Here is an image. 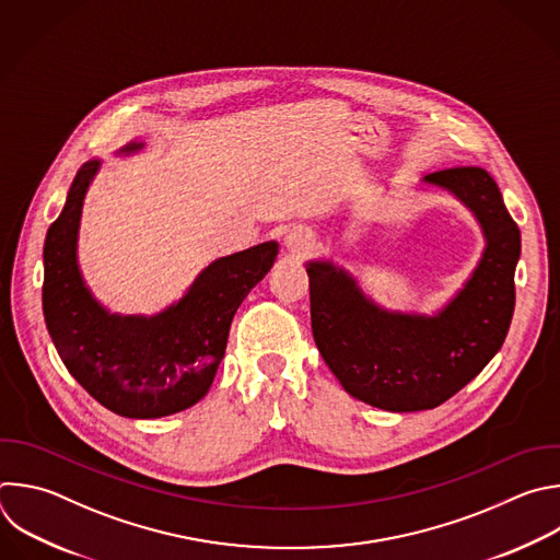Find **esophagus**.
I'll list each match as a JSON object with an SVG mask.
<instances>
[{"label":"esophagus","instance_id":"obj_1","mask_svg":"<svg viewBox=\"0 0 560 560\" xmlns=\"http://www.w3.org/2000/svg\"><path fill=\"white\" fill-rule=\"evenodd\" d=\"M283 244H285L288 253H292V255H303L305 250H310L312 237H310L305 231H301V229H292V231L285 233Z\"/></svg>","mask_w":560,"mask_h":560}]
</instances>
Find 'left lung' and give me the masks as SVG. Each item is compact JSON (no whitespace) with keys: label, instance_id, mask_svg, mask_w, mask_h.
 <instances>
[{"label":"left lung","instance_id":"obj_1","mask_svg":"<svg viewBox=\"0 0 560 560\" xmlns=\"http://www.w3.org/2000/svg\"><path fill=\"white\" fill-rule=\"evenodd\" d=\"M453 194L479 222L486 248L464 288L433 316L371 301L331 261H307L316 347L342 389L394 413L435 409L466 387L501 349L514 312L521 233L486 168L455 166L422 177Z\"/></svg>","mask_w":560,"mask_h":560}]
</instances>
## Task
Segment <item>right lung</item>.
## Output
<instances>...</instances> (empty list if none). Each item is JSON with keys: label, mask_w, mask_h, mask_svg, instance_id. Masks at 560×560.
I'll return each instance as SVG.
<instances>
[{"label": "right lung", "mask_w": 560, "mask_h": 560, "mask_svg": "<svg viewBox=\"0 0 560 560\" xmlns=\"http://www.w3.org/2000/svg\"><path fill=\"white\" fill-rule=\"evenodd\" d=\"M129 142L120 153H136ZM101 166L85 162L44 244V316L74 381L122 418L153 420L200 402L226 351L233 316L272 268L279 244L264 242L209 264L186 294L153 316L107 312L83 281L77 242L83 200Z\"/></svg>", "instance_id": "add662e5"}]
</instances>
